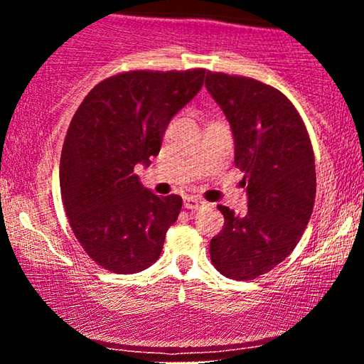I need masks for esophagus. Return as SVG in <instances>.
Returning a JSON list of instances; mask_svg holds the SVG:
<instances>
[{"label":"esophagus","mask_w":364,"mask_h":364,"mask_svg":"<svg viewBox=\"0 0 364 364\" xmlns=\"http://www.w3.org/2000/svg\"><path fill=\"white\" fill-rule=\"evenodd\" d=\"M183 205H185V208H188V210H198V208L205 207L207 203L203 202L202 198H196V196H185Z\"/></svg>","instance_id":"obj_1"}]
</instances>
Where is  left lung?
<instances>
[{
	"label": "left lung",
	"mask_w": 364,
	"mask_h": 364,
	"mask_svg": "<svg viewBox=\"0 0 364 364\" xmlns=\"http://www.w3.org/2000/svg\"><path fill=\"white\" fill-rule=\"evenodd\" d=\"M205 87L235 136L248 212L219 205L224 228L210 241L212 265L252 281L286 260L301 240L316 193L315 156L301 116L281 90L255 78L207 72Z\"/></svg>",
	"instance_id": "8db88e82"
}]
</instances>
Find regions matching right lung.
<instances>
[{"label": "right lung", "mask_w": 364, "mask_h": 364, "mask_svg": "<svg viewBox=\"0 0 364 364\" xmlns=\"http://www.w3.org/2000/svg\"><path fill=\"white\" fill-rule=\"evenodd\" d=\"M203 77V68L112 75L73 114L61 150V200L75 237L102 269L135 274L161 257L183 198L154 195L133 169L157 156L171 118Z\"/></svg>", "instance_id": "obj_1"}]
</instances>
